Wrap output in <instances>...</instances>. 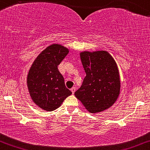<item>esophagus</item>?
<instances>
[{"label": "esophagus", "mask_w": 150, "mask_h": 150, "mask_svg": "<svg viewBox=\"0 0 150 150\" xmlns=\"http://www.w3.org/2000/svg\"><path fill=\"white\" fill-rule=\"evenodd\" d=\"M71 90L72 94H74V92H75V91H76V88L75 87H72Z\"/></svg>", "instance_id": "1"}]
</instances>
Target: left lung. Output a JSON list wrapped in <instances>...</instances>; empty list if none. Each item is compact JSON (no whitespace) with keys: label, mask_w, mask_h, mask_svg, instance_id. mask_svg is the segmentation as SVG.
<instances>
[{"label":"left lung","mask_w":150,"mask_h":150,"mask_svg":"<svg viewBox=\"0 0 150 150\" xmlns=\"http://www.w3.org/2000/svg\"><path fill=\"white\" fill-rule=\"evenodd\" d=\"M86 73L82 85L74 95L92 113L109 108L120 93L119 72L115 61L108 52L80 53Z\"/></svg>","instance_id":"left-lung-1"}]
</instances>
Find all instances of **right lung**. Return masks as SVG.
Here are the masks:
<instances>
[{"instance_id": "add662e5", "label": "right lung", "mask_w": 150, "mask_h": 150, "mask_svg": "<svg viewBox=\"0 0 150 150\" xmlns=\"http://www.w3.org/2000/svg\"><path fill=\"white\" fill-rule=\"evenodd\" d=\"M69 53L58 44L48 46L37 57L27 76V86L32 100L40 108L55 110L72 92L65 85L58 66Z\"/></svg>"}]
</instances>
